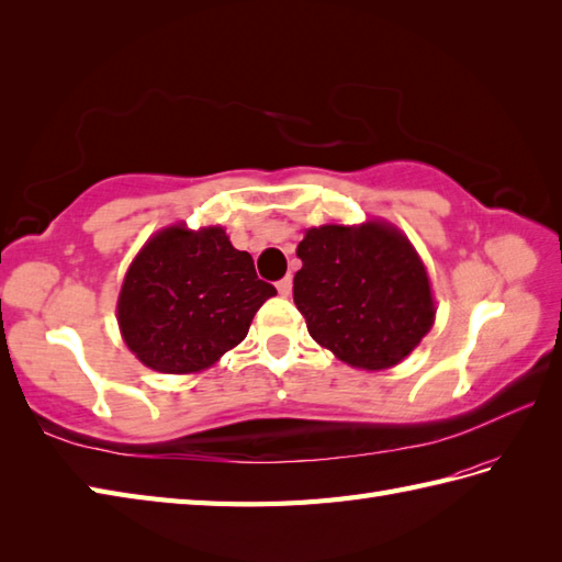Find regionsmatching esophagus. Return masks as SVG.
Returning a JSON list of instances; mask_svg holds the SVG:
<instances>
[{
  "mask_svg": "<svg viewBox=\"0 0 562 562\" xmlns=\"http://www.w3.org/2000/svg\"><path fill=\"white\" fill-rule=\"evenodd\" d=\"M277 289H279V293H281L283 297H289L291 291H293V279H291V277H283V279L277 283Z\"/></svg>",
  "mask_w": 562,
  "mask_h": 562,
  "instance_id": "1",
  "label": "esophagus"
}]
</instances>
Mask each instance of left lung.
<instances>
[{
  "label": "left lung",
  "instance_id": "8db88e82",
  "mask_svg": "<svg viewBox=\"0 0 562 562\" xmlns=\"http://www.w3.org/2000/svg\"><path fill=\"white\" fill-rule=\"evenodd\" d=\"M293 301L313 339L344 363L384 370L414 351L435 322L428 271L390 223L319 226L297 245Z\"/></svg>",
  "mask_w": 562,
  "mask_h": 562
}]
</instances>
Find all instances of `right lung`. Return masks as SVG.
Masks as SVG:
<instances>
[{"label": "right lung", "mask_w": 562, "mask_h": 562, "mask_svg": "<svg viewBox=\"0 0 562 562\" xmlns=\"http://www.w3.org/2000/svg\"><path fill=\"white\" fill-rule=\"evenodd\" d=\"M277 295L221 226L156 233L124 277L117 322L146 368L187 375L238 346L257 310Z\"/></svg>", "instance_id": "1"}]
</instances>
